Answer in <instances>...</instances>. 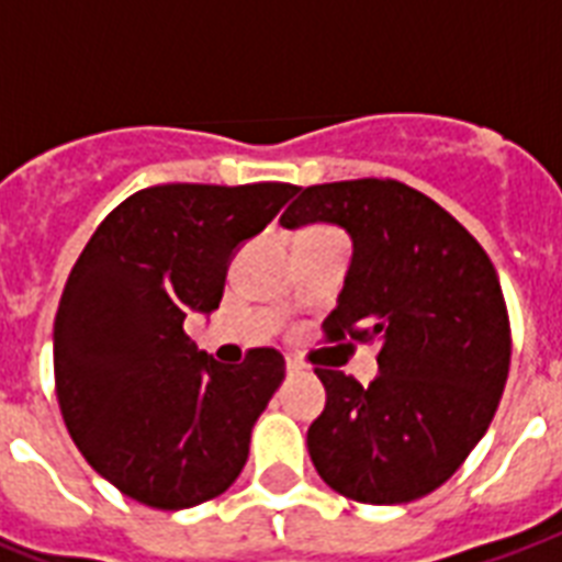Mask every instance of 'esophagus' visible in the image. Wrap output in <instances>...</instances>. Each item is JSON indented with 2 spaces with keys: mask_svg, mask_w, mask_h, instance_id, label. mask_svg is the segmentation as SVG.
<instances>
[{
  "mask_svg": "<svg viewBox=\"0 0 562 562\" xmlns=\"http://www.w3.org/2000/svg\"><path fill=\"white\" fill-rule=\"evenodd\" d=\"M300 370H303V368H300V364H297V361H285V373H289V375H297L300 373Z\"/></svg>",
  "mask_w": 562,
  "mask_h": 562,
  "instance_id": "34e87169",
  "label": "esophagus"
}]
</instances>
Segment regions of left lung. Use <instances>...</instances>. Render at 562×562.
Masks as SVG:
<instances>
[{
  "instance_id": "1",
  "label": "left lung",
  "mask_w": 562,
  "mask_h": 562,
  "mask_svg": "<svg viewBox=\"0 0 562 562\" xmlns=\"http://www.w3.org/2000/svg\"><path fill=\"white\" fill-rule=\"evenodd\" d=\"M282 227L333 224L352 241L329 338L379 347V375L317 368L324 414L306 446L317 475L361 505L428 496L475 449L510 368V324L481 245L417 189L341 180L300 189Z\"/></svg>"
}]
</instances>
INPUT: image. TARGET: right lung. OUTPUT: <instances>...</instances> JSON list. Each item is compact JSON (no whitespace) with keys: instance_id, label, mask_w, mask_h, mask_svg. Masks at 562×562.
<instances>
[{"instance_id":"right-lung-1","label":"right lung","mask_w":562,"mask_h":562,"mask_svg":"<svg viewBox=\"0 0 562 562\" xmlns=\"http://www.w3.org/2000/svg\"><path fill=\"white\" fill-rule=\"evenodd\" d=\"M297 187H151L122 201L78 256L55 317L60 414L92 470L157 510L238 479L250 431L285 379L259 347L221 364L183 333L212 315L233 256Z\"/></svg>"}]
</instances>
